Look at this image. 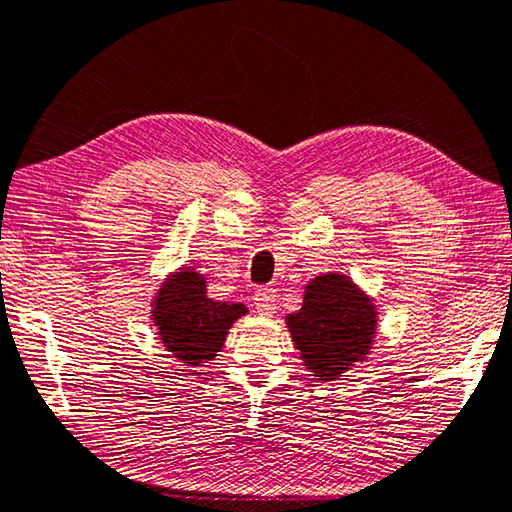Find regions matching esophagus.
Segmentation results:
<instances>
[{"mask_svg": "<svg viewBox=\"0 0 512 512\" xmlns=\"http://www.w3.org/2000/svg\"><path fill=\"white\" fill-rule=\"evenodd\" d=\"M253 302H255V308H257L259 315L270 317L277 308V293L273 288H257Z\"/></svg>", "mask_w": 512, "mask_h": 512, "instance_id": "1", "label": "esophagus"}]
</instances>
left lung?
<instances>
[{
    "instance_id": "left-lung-1",
    "label": "left lung",
    "mask_w": 512,
    "mask_h": 512,
    "mask_svg": "<svg viewBox=\"0 0 512 512\" xmlns=\"http://www.w3.org/2000/svg\"><path fill=\"white\" fill-rule=\"evenodd\" d=\"M304 366L322 382H333L368 355L377 313L370 299L346 275H319L306 286L304 304L286 315Z\"/></svg>"
}]
</instances>
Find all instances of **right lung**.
<instances>
[{
    "label": "right lung",
    "mask_w": 512,
    "mask_h": 512,
    "mask_svg": "<svg viewBox=\"0 0 512 512\" xmlns=\"http://www.w3.org/2000/svg\"><path fill=\"white\" fill-rule=\"evenodd\" d=\"M246 313L244 304L210 299L206 295V277L190 268L170 277L153 302L159 339L168 353L188 368L215 359L230 326Z\"/></svg>",
    "instance_id": "add662e5"
}]
</instances>
